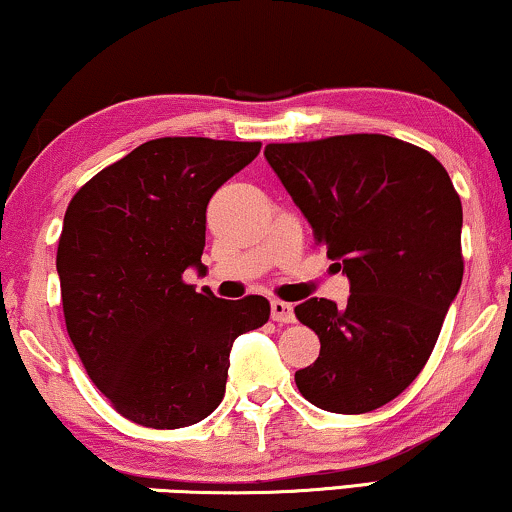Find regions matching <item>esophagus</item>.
<instances>
[{
    "mask_svg": "<svg viewBox=\"0 0 512 512\" xmlns=\"http://www.w3.org/2000/svg\"><path fill=\"white\" fill-rule=\"evenodd\" d=\"M270 317L277 324H293L296 321V314H293V307L284 300H272L270 303Z\"/></svg>",
    "mask_w": 512,
    "mask_h": 512,
    "instance_id": "34e87169",
    "label": "esophagus"
}]
</instances>
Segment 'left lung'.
<instances>
[{
    "instance_id": "left-lung-1",
    "label": "left lung",
    "mask_w": 512,
    "mask_h": 512,
    "mask_svg": "<svg viewBox=\"0 0 512 512\" xmlns=\"http://www.w3.org/2000/svg\"><path fill=\"white\" fill-rule=\"evenodd\" d=\"M265 160L352 284L345 307L293 310L321 342L298 391L338 415L382 408L422 373L461 286L459 193L429 151L387 135L268 144Z\"/></svg>"
}]
</instances>
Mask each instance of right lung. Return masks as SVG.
I'll list each match as a JSON object with an SVG mask.
<instances>
[{"label": "right lung", "instance_id": "add662e5", "mask_svg": "<svg viewBox=\"0 0 512 512\" xmlns=\"http://www.w3.org/2000/svg\"><path fill=\"white\" fill-rule=\"evenodd\" d=\"M258 151L261 142L151 139L69 200L55 258L67 333L130 422L205 419L226 394L235 338L270 319L263 296L221 300L184 282L202 265L209 198Z\"/></svg>", "mask_w": 512, "mask_h": 512}]
</instances>
